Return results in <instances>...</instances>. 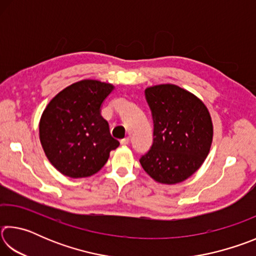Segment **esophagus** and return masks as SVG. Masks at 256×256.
<instances>
[{
    "label": "esophagus",
    "mask_w": 256,
    "mask_h": 256,
    "mask_svg": "<svg viewBox=\"0 0 256 256\" xmlns=\"http://www.w3.org/2000/svg\"><path fill=\"white\" fill-rule=\"evenodd\" d=\"M130 144V138H128V136H125L124 138H122V140H120V144L126 146V144Z\"/></svg>",
    "instance_id": "obj_1"
}]
</instances>
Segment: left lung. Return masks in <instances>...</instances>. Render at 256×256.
<instances>
[{"instance_id": "1", "label": "left lung", "mask_w": 256, "mask_h": 256, "mask_svg": "<svg viewBox=\"0 0 256 256\" xmlns=\"http://www.w3.org/2000/svg\"><path fill=\"white\" fill-rule=\"evenodd\" d=\"M154 120V140L140 164L154 180L176 184L194 174L212 142V122L200 99L174 84L144 92Z\"/></svg>"}]
</instances>
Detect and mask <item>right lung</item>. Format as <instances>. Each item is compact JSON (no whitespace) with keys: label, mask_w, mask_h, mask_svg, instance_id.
Segmentation results:
<instances>
[{"label":"right lung","mask_w":256,"mask_h":256,"mask_svg":"<svg viewBox=\"0 0 256 256\" xmlns=\"http://www.w3.org/2000/svg\"><path fill=\"white\" fill-rule=\"evenodd\" d=\"M112 90L110 84L82 80L56 94L42 112V149L63 175L72 178L94 175L120 146L102 116V104Z\"/></svg>","instance_id":"right-lung-1"}]
</instances>
